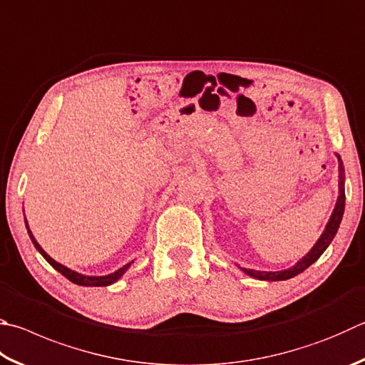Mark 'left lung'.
<instances>
[{
  "instance_id": "8db88e82",
  "label": "left lung",
  "mask_w": 365,
  "mask_h": 365,
  "mask_svg": "<svg viewBox=\"0 0 365 365\" xmlns=\"http://www.w3.org/2000/svg\"><path fill=\"white\" fill-rule=\"evenodd\" d=\"M335 156L336 160H339V197H336L332 215H330L326 228H324L322 235L319 236V240L316 241L314 246L311 247L308 254L302 257L294 267H290L287 269L258 271V269H250V268H241L242 273H246L247 276L254 277V279H260V281H286V279H290V277L303 273L304 269L311 267V264H313L317 258L324 254V250H326L329 247V244L334 241L336 231L340 228L343 212H344V168H343V161L340 155L335 153Z\"/></svg>"
}]
</instances>
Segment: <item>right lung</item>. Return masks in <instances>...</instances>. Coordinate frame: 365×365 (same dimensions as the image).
<instances>
[{
    "label": "right lung",
    "mask_w": 365,
    "mask_h": 365,
    "mask_svg": "<svg viewBox=\"0 0 365 365\" xmlns=\"http://www.w3.org/2000/svg\"><path fill=\"white\" fill-rule=\"evenodd\" d=\"M25 227H26V231H29V236H30V240H31V242H33V246H35L36 250L39 252V254H41V255L46 258V262H48L52 268L57 269L58 273L67 277L68 281H71L73 284H78V286H84V287H103V286H110V284L116 282V281L119 279V277H121V276L125 273V271L129 269L130 264L134 263V260H132V262H129V263H125L124 267L116 269L115 273H110V274H105V276H88V274H81V273H78V271H75V269H70V268H67V267H63L62 263L56 262L54 258L46 254L44 249H43L41 246H39L38 241L35 240V236H33L31 230H30V227H29V222H26V218H25Z\"/></svg>",
    "instance_id": "right-lung-1"
}]
</instances>
